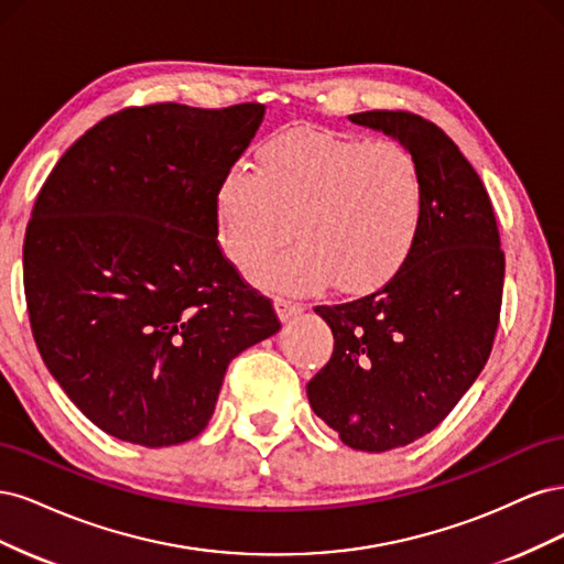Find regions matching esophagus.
Masks as SVG:
<instances>
[{"mask_svg": "<svg viewBox=\"0 0 564 564\" xmlns=\"http://www.w3.org/2000/svg\"><path fill=\"white\" fill-rule=\"evenodd\" d=\"M275 311H278L282 322H289V319H294V317H299L303 313V303L292 301V299H278L275 301Z\"/></svg>", "mask_w": 564, "mask_h": 564, "instance_id": "1", "label": "esophagus"}]
</instances>
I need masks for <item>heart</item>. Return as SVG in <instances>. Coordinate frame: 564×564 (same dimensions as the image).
<instances>
[{
	"instance_id": "obj_1",
	"label": "heart",
	"mask_w": 564,
	"mask_h": 564,
	"mask_svg": "<svg viewBox=\"0 0 564 564\" xmlns=\"http://www.w3.org/2000/svg\"><path fill=\"white\" fill-rule=\"evenodd\" d=\"M259 169L232 164L214 191L218 247L256 272L292 240L272 272L289 292L329 282L340 294L386 284L412 253L423 220L425 181L395 141H360L324 129H286L261 143Z\"/></svg>"
}]
</instances>
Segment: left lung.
<instances>
[{
    "label": "left lung",
    "mask_w": 564,
    "mask_h": 564,
    "mask_svg": "<svg viewBox=\"0 0 564 564\" xmlns=\"http://www.w3.org/2000/svg\"><path fill=\"white\" fill-rule=\"evenodd\" d=\"M350 122L392 135L416 158L423 220L409 259L379 292L315 308L334 352L308 400L348 447L388 452L431 433L480 377L506 259L485 185L445 131L402 110L357 112Z\"/></svg>",
    "instance_id": "left-lung-1"
}]
</instances>
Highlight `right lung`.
I'll return each instance as SVG.
<instances>
[{
	"label": "right lung",
	"mask_w": 564,
	"mask_h": 564,
	"mask_svg": "<svg viewBox=\"0 0 564 564\" xmlns=\"http://www.w3.org/2000/svg\"><path fill=\"white\" fill-rule=\"evenodd\" d=\"M261 104L127 108L77 139L23 245L30 327L79 412L141 447L197 437L232 357L280 332L216 242L214 191Z\"/></svg>",
	"instance_id": "obj_1"
}]
</instances>
